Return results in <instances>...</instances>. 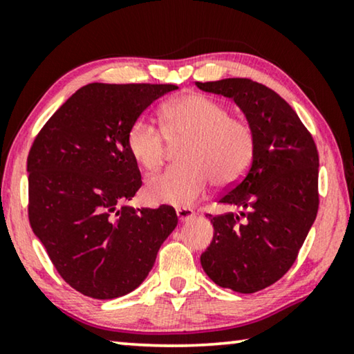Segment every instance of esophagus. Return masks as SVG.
Wrapping results in <instances>:
<instances>
[{
	"label": "esophagus",
	"mask_w": 354,
	"mask_h": 354,
	"mask_svg": "<svg viewBox=\"0 0 354 354\" xmlns=\"http://www.w3.org/2000/svg\"><path fill=\"white\" fill-rule=\"evenodd\" d=\"M176 212H177L178 221H180V222H185V221L192 219V217L195 216V211H193L192 207H177Z\"/></svg>",
	"instance_id": "1"
}]
</instances>
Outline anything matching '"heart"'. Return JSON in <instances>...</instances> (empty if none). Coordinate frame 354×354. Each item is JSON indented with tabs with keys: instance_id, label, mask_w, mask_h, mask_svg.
<instances>
[{
	"instance_id": "1",
	"label": "heart",
	"mask_w": 354,
	"mask_h": 354,
	"mask_svg": "<svg viewBox=\"0 0 354 354\" xmlns=\"http://www.w3.org/2000/svg\"><path fill=\"white\" fill-rule=\"evenodd\" d=\"M161 119L162 129L142 115L127 132L129 151L147 171L164 161L169 142L185 143L180 149L185 164L148 178L145 193L151 201L192 205L211 180L217 187H229L248 172L254 158V130L248 120L230 115L224 103L201 93H188L164 104Z\"/></svg>"
}]
</instances>
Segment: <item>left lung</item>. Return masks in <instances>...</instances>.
<instances>
[{
  "instance_id": "obj_1",
  "label": "left lung",
  "mask_w": 354,
  "mask_h": 354,
  "mask_svg": "<svg viewBox=\"0 0 354 354\" xmlns=\"http://www.w3.org/2000/svg\"><path fill=\"white\" fill-rule=\"evenodd\" d=\"M196 86L234 100L256 137L248 172L219 198L241 212L207 214L214 236L201 266L222 288L259 292L288 272L317 216L316 143L292 106L263 84L224 79Z\"/></svg>"
}]
</instances>
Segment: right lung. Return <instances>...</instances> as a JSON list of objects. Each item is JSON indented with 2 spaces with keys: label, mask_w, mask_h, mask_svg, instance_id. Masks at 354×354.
Masks as SVG:
<instances>
[{
  "label": "right lung",
  "mask_w": 354,
  "mask_h": 354,
  "mask_svg": "<svg viewBox=\"0 0 354 354\" xmlns=\"http://www.w3.org/2000/svg\"><path fill=\"white\" fill-rule=\"evenodd\" d=\"M172 84H88L48 119L27 158L28 221L57 274L96 299L147 279L177 225L172 206H124L142 187L127 148L135 119Z\"/></svg>",
  "instance_id": "1"
}]
</instances>
